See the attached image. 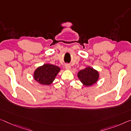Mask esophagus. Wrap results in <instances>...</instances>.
I'll use <instances>...</instances> for the list:
<instances>
[{"label":"esophagus","mask_w":131,"mask_h":131,"mask_svg":"<svg viewBox=\"0 0 131 131\" xmlns=\"http://www.w3.org/2000/svg\"><path fill=\"white\" fill-rule=\"evenodd\" d=\"M65 68L67 70H70L71 69V66H70V65H68V64H66L65 65Z\"/></svg>","instance_id":"34e87169"}]
</instances>
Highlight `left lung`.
Returning a JSON list of instances; mask_svg holds the SVG:
<instances>
[{"instance_id": "left-lung-1", "label": "left lung", "mask_w": 131, "mask_h": 131, "mask_svg": "<svg viewBox=\"0 0 131 131\" xmlns=\"http://www.w3.org/2000/svg\"><path fill=\"white\" fill-rule=\"evenodd\" d=\"M78 77L85 87H89L96 83L99 80V73L91 66H88L78 72Z\"/></svg>"}]
</instances>
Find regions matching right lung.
<instances>
[{
    "label": "right lung",
    "instance_id": "1",
    "mask_svg": "<svg viewBox=\"0 0 131 131\" xmlns=\"http://www.w3.org/2000/svg\"><path fill=\"white\" fill-rule=\"evenodd\" d=\"M60 70L61 68L57 66L45 63L35 70L33 78L39 84L49 86L52 83Z\"/></svg>",
    "mask_w": 131,
    "mask_h": 131
}]
</instances>
